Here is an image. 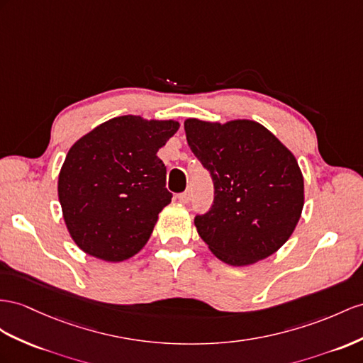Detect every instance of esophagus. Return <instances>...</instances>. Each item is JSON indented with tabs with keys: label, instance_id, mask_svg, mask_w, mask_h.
Listing matches in <instances>:
<instances>
[{
	"label": "esophagus",
	"instance_id": "1",
	"mask_svg": "<svg viewBox=\"0 0 363 363\" xmlns=\"http://www.w3.org/2000/svg\"><path fill=\"white\" fill-rule=\"evenodd\" d=\"M178 198H179V202H181V203H189L190 199H191V194H190V191H184V193L179 194Z\"/></svg>",
	"mask_w": 363,
	"mask_h": 363
}]
</instances>
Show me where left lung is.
Masks as SVG:
<instances>
[{"label":"left lung","instance_id":"8db88e82","mask_svg":"<svg viewBox=\"0 0 363 363\" xmlns=\"http://www.w3.org/2000/svg\"><path fill=\"white\" fill-rule=\"evenodd\" d=\"M184 128L215 185L211 208L194 218L203 242L235 267L276 253L303 208V176L294 155L255 121L187 119Z\"/></svg>","mask_w":363,"mask_h":363}]
</instances>
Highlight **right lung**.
Wrapping results in <instances>:
<instances>
[{"label":"right lung","mask_w":363,"mask_h":363,"mask_svg":"<svg viewBox=\"0 0 363 363\" xmlns=\"http://www.w3.org/2000/svg\"><path fill=\"white\" fill-rule=\"evenodd\" d=\"M178 128L176 121L118 116L72 145L58 196L69 233L82 252L121 262L147 244L173 196L156 153Z\"/></svg>","instance_id":"obj_1"}]
</instances>
